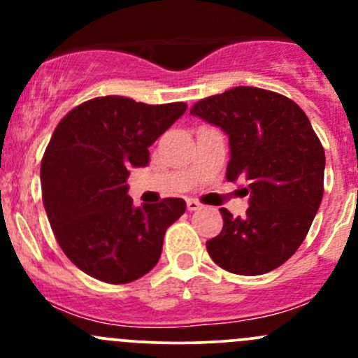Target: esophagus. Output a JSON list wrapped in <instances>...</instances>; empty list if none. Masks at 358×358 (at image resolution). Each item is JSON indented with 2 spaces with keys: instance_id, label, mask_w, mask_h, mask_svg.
<instances>
[{
  "instance_id": "esophagus-1",
  "label": "esophagus",
  "mask_w": 358,
  "mask_h": 358,
  "mask_svg": "<svg viewBox=\"0 0 358 358\" xmlns=\"http://www.w3.org/2000/svg\"><path fill=\"white\" fill-rule=\"evenodd\" d=\"M187 209L189 211H197V209H201V202L196 199H187Z\"/></svg>"
}]
</instances>
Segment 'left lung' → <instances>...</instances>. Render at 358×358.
Instances as JSON below:
<instances>
[{"mask_svg":"<svg viewBox=\"0 0 358 358\" xmlns=\"http://www.w3.org/2000/svg\"><path fill=\"white\" fill-rule=\"evenodd\" d=\"M190 114L229 135L227 180L246 183V216L222 208L223 229L206 243L218 266L262 275L301 246L324 196L326 154L308 117L280 93L237 86L194 103Z\"/></svg>","mask_w":358,"mask_h":358,"instance_id":"left-lung-1","label":"left lung"}]
</instances>
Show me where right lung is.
<instances>
[{"label":"right lung","mask_w":358,"mask_h":358,"mask_svg":"<svg viewBox=\"0 0 358 358\" xmlns=\"http://www.w3.org/2000/svg\"><path fill=\"white\" fill-rule=\"evenodd\" d=\"M185 109L183 102L96 96L57 124L41 161L43 204L62 251L93 279L133 282L161 258L166 230L185 213V201L135 208L126 178L149 164V147Z\"/></svg>","instance_id":"right-lung-1"}]
</instances>
